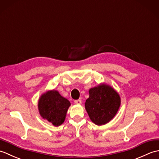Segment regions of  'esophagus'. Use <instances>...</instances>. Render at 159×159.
<instances>
[{"label":"esophagus","mask_w":159,"mask_h":159,"mask_svg":"<svg viewBox=\"0 0 159 159\" xmlns=\"http://www.w3.org/2000/svg\"><path fill=\"white\" fill-rule=\"evenodd\" d=\"M74 103L76 104H80L82 103V101L80 100H74Z\"/></svg>","instance_id":"esophagus-1"}]
</instances>
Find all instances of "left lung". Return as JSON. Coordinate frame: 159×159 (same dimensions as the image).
Here are the masks:
<instances>
[{
    "instance_id": "8db88e82",
    "label": "left lung",
    "mask_w": 159,
    "mask_h": 159,
    "mask_svg": "<svg viewBox=\"0 0 159 159\" xmlns=\"http://www.w3.org/2000/svg\"><path fill=\"white\" fill-rule=\"evenodd\" d=\"M85 104L90 120L96 125H104L113 119L120 107L121 99L112 87L100 84L89 90Z\"/></svg>"
}]
</instances>
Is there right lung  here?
<instances>
[{
	"instance_id": "obj_1",
	"label": "right lung",
	"mask_w": 159,
	"mask_h": 159,
	"mask_svg": "<svg viewBox=\"0 0 159 159\" xmlns=\"http://www.w3.org/2000/svg\"><path fill=\"white\" fill-rule=\"evenodd\" d=\"M70 106V101L54 89L43 93L38 101L40 116L55 126H59L64 122Z\"/></svg>"
}]
</instances>
